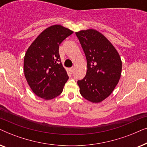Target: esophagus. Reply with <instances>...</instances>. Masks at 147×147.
I'll return each instance as SVG.
<instances>
[{
  "instance_id": "1",
  "label": "esophagus",
  "mask_w": 147,
  "mask_h": 147,
  "mask_svg": "<svg viewBox=\"0 0 147 147\" xmlns=\"http://www.w3.org/2000/svg\"><path fill=\"white\" fill-rule=\"evenodd\" d=\"M69 71H70V72H71V73H73V72L74 71V67H71L69 69Z\"/></svg>"
}]
</instances>
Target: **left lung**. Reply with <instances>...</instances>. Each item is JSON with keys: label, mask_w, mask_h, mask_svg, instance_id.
<instances>
[{"label": "left lung", "mask_w": 147, "mask_h": 147, "mask_svg": "<svg viewBox=\"0 0 147 147\" xmlns=\"http://www.w3.org/2000/svg\"><path fill=\"white\" fill-rule=\"evenodd\" d=\"M87 60L86 75L78 80L81 95L98 103L108 97L118 83L122 61L112 44L100 32L88 29L76 32Z\"/></svg>", "instance_id": "8db88e82"}]
</instances>
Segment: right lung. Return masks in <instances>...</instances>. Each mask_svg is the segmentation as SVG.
I'll return each instance as SVG.
<instances>
[{
  "mask_svg": "<svg viewBox=\"0 0 147 147\" xmlns=\"http://www.w3.org/2000/svg\"><path fill=\"white\" fill-rule=\"evenodd\" d=\"M73 33L61 25H52L36 38L26 52L25 78L32 91L44 100L60 95L69 79L61 62L59 47Z\"/></svg>",
  "mask_w": 147,
  "mask_h": 147,
  "instance_id": "obj_1",
  "label": "right lung"
}]
</instances>
